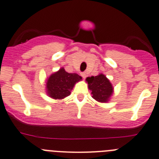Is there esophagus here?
<instances>
[{
    "label": "esophagus",
    "instance_id": "esophagus-1",
    "mask_svg": "<svg viewBox=\"0 0 159 159\" xmlns=\"http://www.w3.org/2000/svg\"><path fill=\"white\" fill-rule=\"evenodd\" d=\"M81 76L83 77V79H85L86 77V73H81Z\"/></svg>",
    "mask_w": 159,
    "mask_h": 159
}]
</instances>
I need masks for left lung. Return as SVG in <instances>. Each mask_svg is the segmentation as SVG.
Listing matches in <instances>:
<instances>
[{
    "label": "left lung",
    "instance_id": "obj_1",
    "mask_svg": "<svg viewBox=\"0 0 159 159\" xmlns=\"http://www.w3.org/2000/svg\"><path fill=\"white\" fill-rule=\"evenodd\" d=\"M89 89L92 91V97L97 101L107 102L113 93V86L107 78L103 74L91 76L86 79Z\"/></svg>",
    "mask_w": 159,
    "mask_h": 159
}]
</instances>
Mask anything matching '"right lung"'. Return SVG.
I'll use <instances>...</instances> for the list:
<instances>
[{
    "label": "right lung",
    "instance_id": "add662e5",
    "mask_svg": "<svg viewBox=\"0 0 159 159\" xmlns=\"http://www.w3.org/2000/svg\"><path fill=\"white\" fill-rule=\"evenodd\" d=\"M81 80V76L76 73H69L62 68L47 80V92L52 98L63 99L70 95L75 83Z\"/></svg>",
    "mask_w": 159,
    "mask_h": 159
}]
</instances>
